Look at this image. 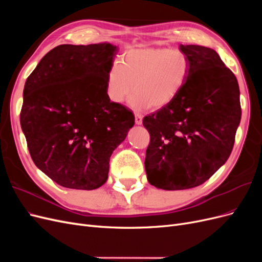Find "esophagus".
Wrapping results in <instances>:
<instances>
[{"instance_id":"34e87169","label":"esophagus","mask_w":262,"mask_h":262,"mask_svg":"<svg viewBox=\"0 0 262 262\" xmlns=\"http://www.w3.org/2000/svg\"><path fill=\"white\" fill-rule=\"evenodd\" d=\"M142 119H143L142 115L139 113H136V123L137 124H142Z\"/></svg>"}]
</instances>
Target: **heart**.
<instances>
[{
    "mask_svg": "<svg viewBox=\"0 0 262 262\" xmlns=\"http://www.w3.org/2000/svg\"><path fill=\"white\" fill-rule=\"evenodd\" d=\"M190 71L188 55L177 48L142 47L125 50L121 62L110 66L106 93L110 101L120 105L133 93L134 109L163 108L177 97Z\"/></svg>",
    "mask_w": 262,
    "mask_h": 262,
    "instance_id": "b5f03b06",
    "label": "heart"
}]
</instances>
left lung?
Segmentation results:
<instances>
[{
	"instance_id": "left-lung-1",
	"label": "left lung",
	"mask_w": 262,
	"mask_h": 262,
	"mask_svg": "<svg viewBox=\"0 0 262 262\" xmlns=\"http://www.w3.org/2000/svg\"><path fill=\"white\" fill-rule=\"evenodd\" d=\"M188 80L170 104L145 116V171L152 186L184 190L207 181L232 153L242 108L239 86L215 50L180 45Z\"/></svg>"
}]
</instances>
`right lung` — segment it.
<instances>
[{"label": "right lung", "mask_w": 262, "mask_h": 262, "mask_svg": "<svg viewBox=\"0 0 262 262\" xmlns=\"http://www.w3.org/2000/svg\"><path fill=\"white\" fill-rule=\"evenodd\" d=\"M116 46L60 45L26 80L20 125L37 167L58 185L94 190L108 179L110 156L134 124L114 104L106 78Z\"/></svg>", "instance_id": "1"}]
</instances>
